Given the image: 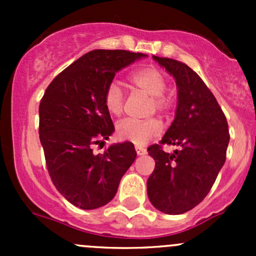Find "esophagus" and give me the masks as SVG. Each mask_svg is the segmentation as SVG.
Masks as SVG:
<instances>
[{"mask_svg":"<svg viewBox=\"0 0 256 256\" xmlns=\"http://www.w3.org/2000/svg\"><path fill=\"white\" fill-rule=\"evenodd\" d=\"M136 154H138V156H144V154H147V151H146V148H144V147L136 146Z\"/></svg>","mask_w":256,"mask_h":256,"instance_id":"esophagus-1","label":"esophagus"}]
</instances>
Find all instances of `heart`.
I'll list each match as a JSON object with an SVG mask.
<instances>
[{
  "label": "heart",
  "mask_w": 256,
  "mask_h": 256,
  "mask_svg": "<svg viewBox=\"0 0 256 256\" xmlns=\"http://www.w3.org/2000/svg\"><path fill=\"white\" fill-rule=\"evenodd\" d=\"M130 82L138 89L152 96V106L158 112H166L171 106V100L164 95L167 89V79L162 72L154 66L138 69L130 76ZM104 105L112 115H120L124 108V92L118 82H112L106 86L104 94ZM162 128L154 118L150 120H132L125 118L116 125V136L122 141H128L136 146H144L151 138L161 134Z\"/></svg>",
  "instance_id": "obj_1"
}]
</instances>
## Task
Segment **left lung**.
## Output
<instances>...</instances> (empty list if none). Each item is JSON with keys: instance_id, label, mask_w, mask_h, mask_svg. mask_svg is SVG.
I'll return each instance as SVG.
<instances>
[{"instance_id": "1", "label": "left lung", "mask_w": 256, "mask_h": 256, "mask_svg": "<svg viewBox=\"0 0 256 256\" xmlns=\"http://www.w3.org/2000/svg\"><path fill=\"white\" fill-rule=\"evenodd\" d=\"M152 58L176 80V115L161 144L178 150L168 154L160 144L147 148L156 162L147 180V196L154 208L176 216L208 194L226 162L230 138L226 115L200 76L182 62Z\"/></svg>"}]
</instances>
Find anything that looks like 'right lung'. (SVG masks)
<instances>
[{"label":"right lung","instance_id":"1","mask_svg":"<svg viewBox=\"0 0 256 256\" xmlns=\"http://www.w3.org/2000/svg\"><path fill=\"white\" fill-rule=\"evenodd\" d=\"M146 54L95 49L53 79L40 104V140L53 184L66 200L95 209L115 197L118 183L136 158L134 144L92 151L115 130L104 105L114 76Z\"/></svg>","mask_w":256,"mask_h":256}]
</instances>
